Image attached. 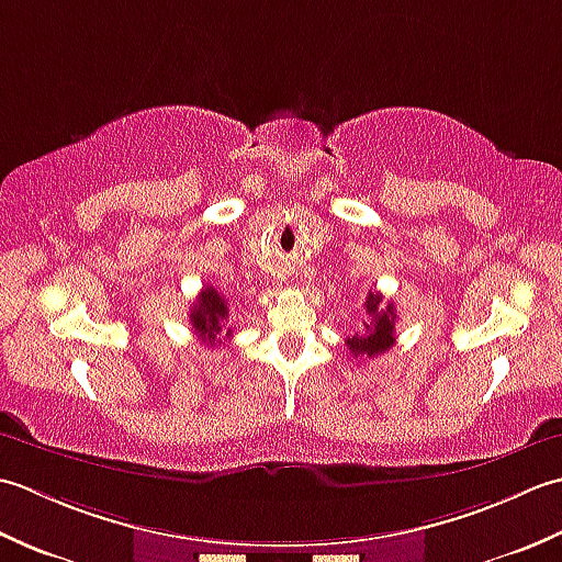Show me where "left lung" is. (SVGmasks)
Returning <instances> with one entry per match:
<instances>
[{"mask_svg":"<svg viewBox=\"0 0 562 562\" xmlns=\"http://www.w3.org/2000/svg\"><path fill=\"white\" fill-rule=\"evenodd\" d=\"M383 295L369 291L366 295V313L371 315V325H366L363 335H353L347 339V347L353 359H373L378 353H385L395 345V311L393 303L381 307Z\"/></svg>","mask_w":562,"mask_h":562,"instance_id":"obj_1","label":"left lung"}]
</instances>
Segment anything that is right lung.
Returning <instances> with one entry per match:
<instances>
[{"label": "right lung", "mask_w": 562, "mask_h": 562, "mask_svg": "<svg viewBox=\"0 0 562 562\" xmlns=\"http://www.w3.org/2000/svg\"><path fill=\"white\" fill-rule=\"evenodd\" d=\"M227 313L231 311H227L225 295L217 293V289H213V285H205L189 313L191 327L203 345H211V347L223 345L221 339L233 335V329L225 327Z\"/></svg>", "instance_id": "add662e5"}]
</instances>
